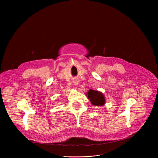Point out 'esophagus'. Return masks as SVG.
I'll return each instance as SVG.
<instances>
[{"instance_id": "obj_1", "label": "esophagus", "mask_w": 158, "mask_h": 158, "mask_svg": "<svg viewBox=\"0 0 158 158\" xmlns=\"http://www.w3.org/2000/svg\"><path fill=\"white\" fill-rule=\"evenodd\" d=\"M78 82H79V81H78L77 79H74L73 80V83H74V85H77Z\"/></svg>"}]
</instances>
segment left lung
Listing matches in <instances>:
<instances>
[{
    "label": "left lung",
    "mask_w": 158,
    "mask_h": 158,
    "mask_svg": "<svg viewBox=\"0 0 158 158\" xmlns=\"http://www.w3.org/2000/svg\"><path fill=\"white\" fill-rule=\"evenodd\" d=\"M87 98L94 106H103L105 103L104 95L97 91L90 89L87 93Z\"/></svg>",
    "instance_id": "1"
}]
</instances>
